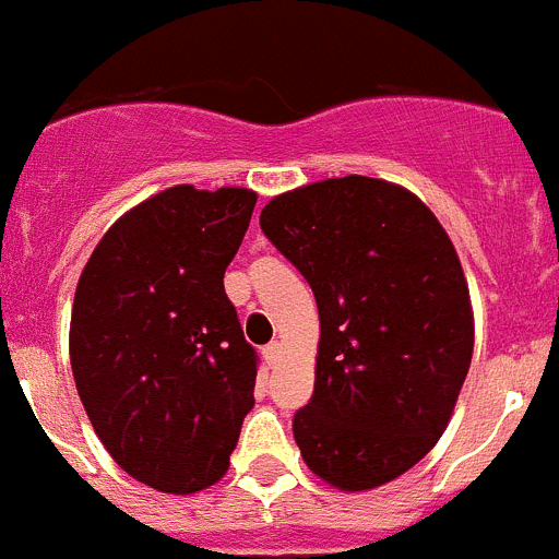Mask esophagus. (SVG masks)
I'll return each instance as SVG.
<instances>
[{
  "label": "esophagus",
  "instance_id": "esophagus-1",
  "mask_svg": "<svg viewBox=\"0 0 559 559\" xmlns=\"http://www.w3.org/2000/svg\"><path fill=\"white\" fill-rule=\"evenodd\" d=\"M263 358H265V364L274 369L276 364H280V358H283V344H280V341H271V344H265Z\"/></svg>",
  "mask_w": 559,
  "mask_h": 559
}]
</instances>
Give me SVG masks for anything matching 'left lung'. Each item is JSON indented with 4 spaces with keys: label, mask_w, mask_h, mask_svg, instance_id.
Segmentation results:
<instances>
[{
    "label": "left lung",
    "mask_w": 559,
    "mask_h": 559,
    "mask_svg": "<svg viewBox=\"0 0 559 559\" xmlns=\"http://www.w3.org/2000/svg\"><path fill=\"white\" fill-rule=\"evenodd\" d=\"M260 226L313 288V397L294 439L347 492L412 471L451 423L473 358L471 290L451 237L408 192L369 176L271 199Z\"/></svg>",
    "instance_id": "1"
}]
</instances>
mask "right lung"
I'll list each match as a JSON object with an SVG mask.
<instances>
[{
    "instance_id": "obj_1",
    "label": "right lung",
    "mask_w": 559,
    "mask_h": 559,
    "mask_svg": "<svg viewBox=\"0 0 559 559\" xmlns=\"http://www.w3.org/2000/svg\"><path fill=\"white\" fill-rule=\"evenodd\" d=\"M257 192H156L88 257L69 358L92 428L128 476L187 496L229 467L254 406L257 353L224 290Z\"/></svg>"
}]
</instances>
